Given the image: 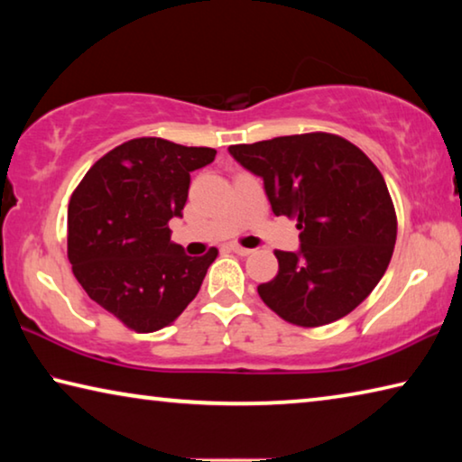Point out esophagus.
<instances>
[{"label":"esophagus","instance_id":"obj_1","mask_svg":"<svg viewBox=\"0 0 462 462\" xmlns=\"http://www.w3.org/2000/svg\"><path fill=\"white\" fill-rule=\"evenodd\" d=\"M230 250H232V253L240 254V256H248V254H253V248H245V246H240V245H230Z\"/></svg>","mask_w":462,"mask_h":462}]
</instances>
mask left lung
I'll return each mask as SVG.
<instances>
[{"label":"left lung","instance_id":"1","mask_svg":"<svg viewBox=\"0 0 462 462\" xmlns=\"http://www.w3.org/2000/svg\"><path fill=\"white\" fill-rule=\"evenodd\" d=\"M261 177L273 214L297 217L300 248L277 250V277L259 285L287 322H336L366 300L393 254L397 220L385 179L353 143L326 132L228 148Z\"/></svg>","mask_w":462,"mask_h":462}]
</instances>
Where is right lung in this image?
<instances>
[{
	"mask_svg": "<svg viewBox=\"0 0 462 462\" xmlns=\"http://www.w3.org/2000/svg\"><path fill=\"white\" fill-rule=\"evenodd\" d=\"M214 148L128 140L93 165L69 203V261L93 301L136 332L171 326L198 295L217 250L187 256L171 240L191 173Z\"/></svg>",
	"mask_w": 462,
	"mask_h": 462,
	"instance_id": "add662e5",
	"label": "right lung"
}]
</instances>
